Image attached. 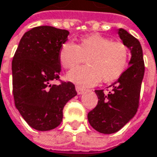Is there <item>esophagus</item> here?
Returning <instances> with one entry per match:
<instances>
[{
	"label": "esophagus",
	"instance_id": "1",
	"mask_svg": "<svg viewBox=\"0 0 157 157\" xmlns=\"http://www.w3.org/2000/svg\"><path fill=\"white\" fill-rule=\"evenodd\" d=\"M75 90H76V91H77V93H78V94H82V93H84V92L86 91V90H85V89L82 88L81 86H78V85H76V86H75Z\"/></svg>",
	"mask_w": 157,
	"mask_h": 157
}]
</instances>
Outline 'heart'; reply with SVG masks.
Wrapping results in <instances>:
<instances>
[{
	"instance_id": "obj_1",
	"label": "heart",
	"mask_w": 157,
	"mask_h": 157,
	"mask_svg": "<svg viewBox=\"0 0 157 157\" xmlns=\"http://www.w3.org/2000/svg\"><path fill=\"white\" fill-rule=\"evenodd\" d=\"M86 58L89 66L70 71L67 78L82 86H92L101 79L109 82L119 78L127 67L129 51L124 42L112 41L99 33L81 38L77 45L66 42L60 46L59 59L66 69L75 67Z\"/></svg>"
}]
</instances>
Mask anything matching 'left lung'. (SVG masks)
Returning <instances> with one entry per match:
<instances>
[{
	"label": "left lung",
	"instance_id": "8db88e82",
	"mask_svg": "<svg viewBox=\"0 0 157 157\" xmlns=\"http://www.w3.org/2000/svg\"><path fill=\"white\" fill-rule=\"evenodd\" d=\"M121 40L130 49V67L111 86V90H96L98 101L88 114L90 124L100 133H115L121 130L137 113L145 73L141 45L138 39L124 29H119Z\"/></svg>",
	"mask_w": 157,
	"mask_h": 157
}]
</instances>
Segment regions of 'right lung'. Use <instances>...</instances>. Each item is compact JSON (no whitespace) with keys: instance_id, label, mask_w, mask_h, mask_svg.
I'll return each instance as SVG.
<instances>
[{"instance_id":"add662e5","label":"right lung","mask_w":157,"mask_h":157,"mask_svg":"<svg viewBox=\"0 0 157 157\" xmlns=\"http://www.w3.org/2000/svg\"><path fill=\"white\" fill-rule=\"evenodd\" d=\"M69 32L42 25L25 33L12 60L15 106L25 121L37 131H50L62 122L63 108L76 96L75 84L59 80L60 46Z\"/></svg>"}]
</instances>
